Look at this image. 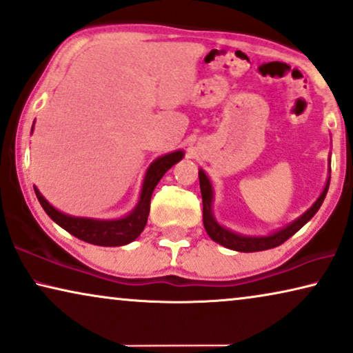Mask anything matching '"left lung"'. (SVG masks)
Listing matches in <instances>:
<instances>
[{
	"mask_svg": "<svg viewBox=\"0 0 353 353\" xmlns=\"http://www.w3.org/2000/svg\"><path fill=\"white\" fill-rule=\"evenodd\" d=\"M330 180L331 176H327L325 190H323L315 204H313L305 214L299 216L297 220H294L291 225L284 226V228L274 231V233L268 236H243V234L233 233V231L226 230L220 223H216L215 216L212 214V202H214V190H212V183L209 178H207L204 170H199V185H201V194H202V220H204V228L207 231V234H209L215 243L225 245V248H228L231 250H238V252H259V250L278 248V245H281L284 241L291 238L292 234H296L297 231L316 214L326 197L327 188H330Z\"/></svg>",
	"mask_w": 353,
	"mask_h": 353,
	"instance_id": "left-lung-1",
	"label": "left lung"
}]
</instances>
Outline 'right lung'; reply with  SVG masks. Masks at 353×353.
Masks as SVG:
<instances>
[{"label": "right lung", "instance_id": "add662e5", "mask_svg": "<svg viewBox=\"0 0 353 353\" xmlns=\"http://www.w3.org/2000/svg\"><path fill=\"white\" fill-rule=\"evenodd\" d=\"M33 130V128H32ZM185 152L175 151L165 156L159 157L149 165L146 176H144L141 194L134 209L127 216L119 220H94L83 219V216H70L54 209L48 202L40 191L35 188V194L40 201V204L51 220H54L61 228L69 231L75 238H79L85 243L94 245H104V248H112V245H125L132 243L141 234L144 226L148 223L149 209H151V196L154 188L161 181V178L165 175L168 168H172L176 162H180Z\"/></svg>", "mask_w": 353, "mask_h": 353}]
</instances>
